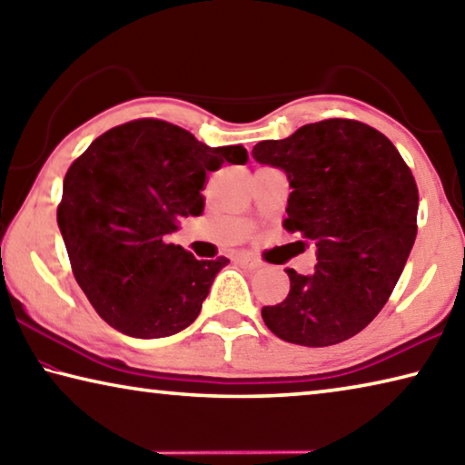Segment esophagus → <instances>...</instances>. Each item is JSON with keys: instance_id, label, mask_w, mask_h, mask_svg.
Listing matches in <instances>:
<instances>
[{"instance_id": "obj_1", "label": "esophagus", "mask_w": 465, "mask_h": 465, "mask_svg": "<svg viewBox=\"0 0 465 465\" xmlns=\"http://www.w3.org/2000/svg\"><path fill=\"white\" fill-rule=\"evenodd\" d=\"M235 261H238V264H242L243 269H250V271L261 269V266H262V262L258 261V258L252 256V254H248V252H242V254L235 256Z\"/></svg>"}]
</instances>
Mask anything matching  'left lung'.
Returning <instances> with one entry per match:
<instances>
[{"label":"left lung","mask_w":465,"mask_h":465,"mask_svg":"<svg viewBox=\"0 0 465 465\" xmlns=\"http://www.w3.org/2000/svg\"><path fill=\"white\" fill-rule=\"evenodd\" d=\"M252 155L285 172L293 193L282 227L318 248L316 272L289 269V295L262 308L264 324L302 346L349 341L381 312L414 246L411 168L383 133L352 119L303 124Z\"/></svg>","instance_id":"1"}]
</instances>
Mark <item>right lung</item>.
<instances>
[{
	"instance_id": "1",
	"label": "right lung",
	"mask_w": 465,
	"mask_h": 465,
	"mask_svg": "<svg viewBox=\"0 0 465 465\" xmlns=\"http://www.w3.org/2000/svg\"><path fill=\"white\" fill-rule=\"evenodd\" d=\"M246 160L242 145L209 147L172 123L137 119L69 166L57 223L77 285L108 326L163 338L193 324L230 261H196L166 238L180 217L203 213L209 172Z\"/></svg>"
}]
</instances>
